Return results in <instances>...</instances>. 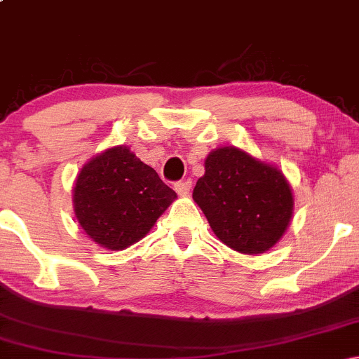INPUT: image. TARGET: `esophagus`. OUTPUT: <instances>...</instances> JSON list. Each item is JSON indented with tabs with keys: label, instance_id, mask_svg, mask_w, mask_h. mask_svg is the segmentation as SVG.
I'll list each match as a JSON object with an SVG mask.
<instances>
[{
	"label": "esophagus",
	"instance_id": "esophagus-1",
	"mask_svg": "<svg viewBox=\"0 0 359 359\" xmlns=\"http://www.w3.org/2000/svg\"><path fill=\"white\" fill-rule=\"evenodd\" d=\"M191 187H192V180L191 179L179 180V182L174 184V189L180 194V196H187L189 191H191Z\"/></svg>",
	"mask_w": 359,
	"mask_h": 359
}]
</instances>
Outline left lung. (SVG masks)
I'll return each mask as SVG.
<instances>
[{
  "label": "left lung",
  "mask_w": 359,
  "mask_h": 359,
  "mask_svg": "<svg viewBox=\"0 0 359 359\" xmlns=\"http://www.w3.org/2000/svg\"><path fill=\"white\" fill-rule=\"evenodd\" d=\"M192 197L214 234L245 255L271 248L285 233L294 209L282 172L234 147L209 154Z\"/></svg>",
  "instance_id": "obj_1"
}]
</instances>
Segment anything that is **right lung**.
<instances>
[{
    "instance_id": "add662e5",
    "label": "right lung",
    "mask_w": 359,
    "mask_h": 359,
    "mask_svg": "<svg viewBox=\"0 0 359 359\" xmlns=\"http://www.w3.org/2000/svg\"><path fill=\"white\" fill-rule=\"evenodd\" d=\"M175 197L130 148L114 147L82 168L74 208L90 240L108 250H125L150 231Z\"/></svg>"
}]
</instances>
